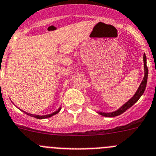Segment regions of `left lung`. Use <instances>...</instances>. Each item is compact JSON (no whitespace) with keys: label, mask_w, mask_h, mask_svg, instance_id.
Masks as SVG:
<instances>
[{"label":"left lung","mask_w":156,"mask_h":156,"mask_svg":"<svg viewBox=\"0 0 156 156\" xmlns=\"http://www.w3.org/2000/svg\"><path fill=\"white\" fill-rule=\"evenodd\" d=\"M143 60H144V67H145V76H144V79L141 82V85L139 86V87H138V90L137 92L135 93V94L134 95V97L131 98V100L128 101L125 104H124L122 107H121L120 109H118V111H114V112L112 113H99L101 115L104 117H108V118H112V117H115V116H118L120 114H123V113L125 112V111H127L128 109H129L131 107H132L137 101L139 100V98H141V95L143 94L144 91H145V87H146V84H147V79H148V67H147L146 65V56L144 54L143 56Z\"/></svg>","instance_id":"1"}]
</instances>
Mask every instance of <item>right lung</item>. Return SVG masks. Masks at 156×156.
<instances>
[{"label": "right lung", "instance_id": "1", "mask_svg": "<svg viewBox=\"0 0 156 156\" xmlns=\"http://www.w3.org/2000/svg\"><path fill=\"white\" fill-rule=\"evenodd\" d=\"M60 109H61V108H59V109H58L57 111H55V112L52 113V114H47V115H44V116H39V115H35V114H28V113H27V112H25V114H28V115H30V116H31V117H34V118H38V119H44V118H49V117H52V115H55V114H57V113H58V111H60ZM24 112H25V111H24Z\"/></svg>", "mask_w": 156, "mask_h": 156}]
</instances>
